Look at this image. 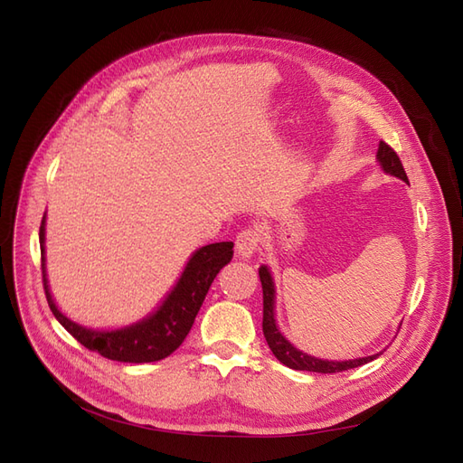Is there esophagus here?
<instances>
[{"instance_id": "esophagus-1", "label": "esophagus", "mask_w": 463, "mask_h": 463, "mask_svg": "<svg viewBox=\"0 0 463 463\" xmlns=\"http://www.w3.org/2000/svg\"><path fill=\"white\" fill-rule=\"evenodd\" d=\"M260 247V233L259 230L255 228H249V230H243L240 235H237L235 240V253L237 257H241L245 260L253 259L255 253Z\"/></svg>"}]
</instances>
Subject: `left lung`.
I'll list each match as a JSON object with an SVG mask.
<instances>
[{"label":"left lung","instance_id":"1","mask_svg":"<svg viewBox=\"0 0 463 463\" xmlns=\"http://www.w3.org/2000/svg\"><path fill=\"white\" fill-rule=\"evenodd\" d=\"M376 162L381 165V170L388 175H394L402 181L408 184V175H405L403 165L398 158V154L392 150L386 143H378L376 150ZM260 276V284H262V303H264V311H262V332L264 338L269 342L272 354L279 363H284L286 367L296 369V371H311V373H342L347 369H355L365 365V363L376 359L378 355H383V352H378L374 355L367 357H357V359H345V361H332V359H320L315 355H309L301 352L296 345H293L282 330L278 328V320H276V284L272 272L266 264H262L259 269Z\"/></svg>","mask_w":463,"mask_h":463}]
</instances>
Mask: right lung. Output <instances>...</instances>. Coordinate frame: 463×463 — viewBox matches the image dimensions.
Returning <instances> with one entry per match:
<instances>
[{
    "label": "right lung",
    "instance_id": "add662e5",
    "mask_svg": "<svg viewBox=\"0 0 463 463\" xmlns=\"http://www.w3.org/2000/svg\"><path fill=\"white\" fill-rule=\"evenodd\" d=\"M40 253L42 278H44V291L50 309L77 342L111 361L152 363L172 355L184 344L210 284L233 257V243L222 241L199 247L189 257L184 272L179 274L177 282L165 293L156 309L141 320L131 322V325L109 330L82 326L63 315L60 307L55 305L46 272V213L40 226Z\"/></svg>",
    "mask_w": 463,
    "mask_h": 463
}]
</instances>
